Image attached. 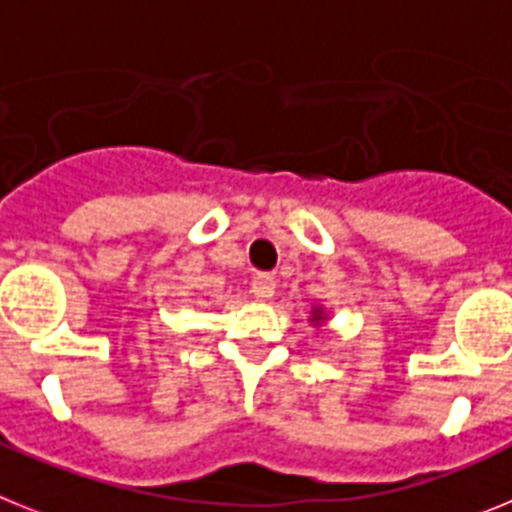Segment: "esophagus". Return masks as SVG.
<instances>
[{
	"label": "esophagus",
	"mask_w": 512,
	"mask_h": 512,
	"mask_svg": "<svg viewBox=\"0 0 512 512\" xmlns=\"http://www.w3.org/2000/svg\"><path fill=\"white\" fill-rule=\"evenodd\" d=\"M249 291L255 294V299L265 302V299L276 294V278L270 276V273H257L252 283H249Z\"/></svg>",
	"instance_id": "esophagus-1"
}]
</instances>
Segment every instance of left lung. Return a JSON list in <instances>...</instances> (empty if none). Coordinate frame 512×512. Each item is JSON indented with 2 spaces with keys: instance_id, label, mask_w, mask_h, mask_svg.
Here are the masks:
<instances>
[{
  "instance_id": "obj_1",
  "label": "left lung",
  "mask_w": 512,
  "mask_h": 512,
  "mask_svg": "<svg viewBox=\"0 0 512 512\" xmlns=\"http://www.w3.org/2000/svg\"><path fill=\"white\" fill-rule=\"evenodd\" d=\"M320 320H325V317H322V309H315V312H312V322H320Z\"/></svg>"
}]
</instances>
